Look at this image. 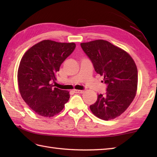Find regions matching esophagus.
Returning <instances> with one entry per match:
<instances>
[{
  "instance_id": "esophagus-1",
  "label": "esophagus",
  "mask_w": 157,
  "mask_h": 157,
  "mask_svg": "<svg viewBox=\"0 0 157 157\" xmlns=\"http://www.w3.org/2000/svg\"><path fill=\"white\" fill-rule=\"evenodd\" d=\"M74 92H75V93H80V94H82V93L84 92V90H75Z\"/></svg>"
}]
</instances>
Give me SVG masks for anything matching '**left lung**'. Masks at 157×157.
Here are the masks:
<instances>
[{"instance_id": "left-lung-1", "label": "left lung", "mask_w": 157, "mask_h": 157, "mask_svg": "<svg viewBox=\"0 0 157 157\" xmlns=\"http://www.w3.org/2000/svg\"><path fill=\"white\" fill-rule=\"evenodd\" d=\"M83 51L92 61L95 71L104 76L107 84L105 94H99L90 106L97 117L108 121L121 115L135 98L138 69L128 52L104 40L81 43Z\"/></svg>"}]
</instances>
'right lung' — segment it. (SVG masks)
Instances as JSON below:
<instances>
[{
  "label": "right lung",
  "mask_w": 157,
  "mask_h": 157,
  "mask_svg": "<svg viewBox=\"0 0 157 157\" xmlns=\"http://www.w3.org/2000/svg\"><path fill=\"white\" fill-rule=\"evenodd\" d=\"M75 44L45 40L28 50L20 61L17 81L23 101L38 115L51 117L63 109L69 92L54 88L56 73Z\"/></svg>",
  "instance_id": "1"
}]
</instances>
